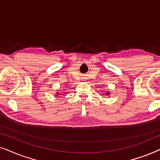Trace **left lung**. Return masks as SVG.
<instances>
[{
    "label": "left lung",
    "mask_w": 160,
    "mask_h": 160,
    "mask_svg": "<svg viewBox=\"0 0 160 160\" xmlns=\"http://www.w3.org/2000/svg\"><path fill=\"white\" fill-rule=\"evenodd\" d=\"M107 95H108V92H107Z\"/></svg>",
    "instance_id": "8db88e82"
}]
</instances>
